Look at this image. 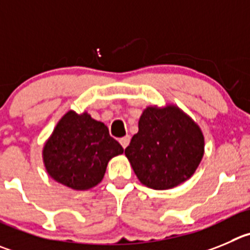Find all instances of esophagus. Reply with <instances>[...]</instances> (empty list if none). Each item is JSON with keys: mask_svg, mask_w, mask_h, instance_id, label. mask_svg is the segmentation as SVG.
I'll return each instance as SVG.
<instances>
[{"mask_svg": "<svg viewBox=\"0 0 250 250\" xmlns=\"http://www.w3.org/2000/svg\"><path fill=\"white\" fill-rule=\"evenodd\" d=\"M129 141H130V137L129 136H125V137H122V138L120 139V143H121V146H123V148H127V146L129 144Z\"/></svg>", "mask_w": 250, "mask_h": 250, "instance_id": "obj_1", "label": "esophagus"}]
</instances>
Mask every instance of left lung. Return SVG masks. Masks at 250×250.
I'll use <instances>...</instances> for the list:
<instances>
[{
  "instance_id": "obj_1",
  "label": "left lung",
  "mask_w": 250,
  "mask_h": 250,
  "mask_svg": "<svg viewBox=\"0 0 250 250\" xmlns=\"http://www.w3.org/2000/svg\"><path fill=\"white\" fill-rule=\"evenodd\" d=\"M125 154L143 185L167 190L191 178L205 150L204 134L175 106L148 107Z\"/></svg>"
}]
</instances>
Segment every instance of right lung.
Here are the masks:
<instances>
[{"instance_id":"right-lung-1","label":"right lung","mask_w":250,"mask_h":250,"mask_svg":"<svg viewBox=\"0 0 250 250\" xmlns=\"http://www.w3.org/2000/svg\"><path fill=\"white\" fill-rule=\"evenodd\" d=\"M122 153L104 123L86 112L70 111L44 146L43 159L55 181L74 190H87L104 179L109 159Z\"/></svg>"}]
</instances>
